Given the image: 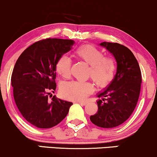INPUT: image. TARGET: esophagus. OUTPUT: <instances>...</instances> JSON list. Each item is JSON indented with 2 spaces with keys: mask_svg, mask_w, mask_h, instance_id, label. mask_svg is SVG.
<instances>
[{
  "mask_svg": "<svg viewBox=\"0 0 157 157\" xmlns=\"http://www.w3.org/2000/svg\"><path fill=\"white\" fill-rule=\"evenodd\" d=\"M77 102H78L79 104H80L81 105H86V103H87L86 102H80V101H78Z\"/></svg>",
  "mask_w": 157,
  "mask_h": 157,
  "instance_id": "1",
  "label": "esophagus"
}]
</instances>
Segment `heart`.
Wrapping results in <instances>:
<instances>
[{
  "label": "heart",
  "instance_id": "b5f03b06",
  "mask_svg": "<svg viewBox=\"0 0 157 157\" xmlns=\"http://www.w3.org/2000/svg\"><path fill=\"white\" fill-rule=\"evenodd\" d=\"M75 55L89 65V74L97 86L104 88L113 80L116 73V63L111 57H104L101 50L91 45H86L77 48ZM71 59L66 55L61 56L56 64L57 72L63 78L67 79L71 75ZM93 90V85L89 82L69 81L61 84L60 94L67 100L80 101Z\"/></svg>",
  "mask_w": 157,
  "mask_h": 157
}]
</instances>
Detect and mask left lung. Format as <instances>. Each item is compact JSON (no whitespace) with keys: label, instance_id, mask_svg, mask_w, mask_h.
Masks as SVG:
<instances>
[{"label":"left lung","instance_id":"obj_1","mask_svg":"<svg viewBox=\"0 0 157 157\" xmlns=\"http://www.w3.org/2000/svg\"><path fill=\"white\" fill-rule=\"evenodd\" d=\"M100 45L115 58L117 72L104 91L97 94L102 100L97 101L98 111L90 120L97 126L110 128L125 122L134 111L140 96L142 75L137 60L129 48L117 43L102 42Z\"/></svg>","mask_w":157,"mask_h":157}]
</instances>
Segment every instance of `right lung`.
Segmentation results:
<instances>
[{"label": "right lung", "mask_w": 157, "mask_h": 157, "mask_svg": "<svg viewBox=\"0 0 157 157\" xmlns=\"http://www.w3.org/2000/svg\"><path fill=\"white\" fill-rule=\"evenodd\" d=\"M72 40L48 38L25 49L16 61L12 86L17 109L27 122L39 128H49L68 114L72 102L53 96L56 89V64L72 48Z\"/></svg>", "instance_id": "obj_1"}]
</instances>
